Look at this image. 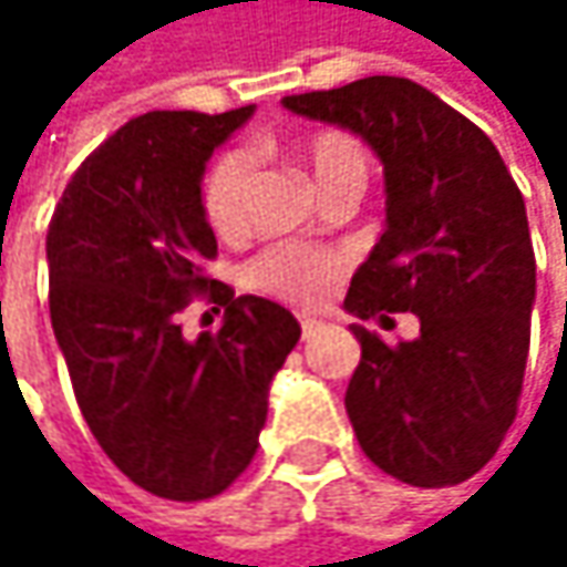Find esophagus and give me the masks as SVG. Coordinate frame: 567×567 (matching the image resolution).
I'll return each mask as SVG.
<instances>
[{
  "label": "esophagus",
  "mask_w": 567,
  "mask_h": 567,
  "mask_svg": "<svg viewBox=\"0 0 567 567\" xmlns=\"http://www.w3.org/2000/svg\"><path fill=\"white\" fill-rule=\"evenodd\" d=\"M298 324H301V338H315V334L321 331V321H318V318H311V315H301V318H298Z\"/></svg>",
  "instance_id": "esophagus-1"
}]
</instances>
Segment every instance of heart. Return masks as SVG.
I'll list each match as a JSON object with an SVG mask.
<instances>
[{
    "mask_svg": "<svg viewBox=\"0 0 567 567\" xmlns=\"http://www.w3.org/2000/svg\"><path fill=\"white\" fill-rule=\"evenodd\" d=\"M295 161L311 176L321 196L338 189H368L371 179V157L364 144L334 127L308 131L291 144ZM246 193H249V157L243 151L219 154L199 183V206L206 223L219 236H236L246 226ZM348 269L344 252L305 243H279L256 256L246 269L252 288L282 298L291 305H315L321 301L331 285Z\"/></svg>",
    "mask_w": 567,
    "mask_h": 567,
    "instance_id": "1",
    "label": "heart"
}]
</instances>
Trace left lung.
Masks as SVG:
<instances>
[{
    "mask_svg": "<svg viewBox=\"0 0 567 567\" xmlns=\"http://www.w3.org/2000/svg\"><path fill=\"white\" fill-rule=\"evenodd\" d=\"M282 104L361 134L384 164L388 229L344 308L381 324L394 311L420 318V334L396 344L351 324L361 364L344 406L358 443L400 483L456 486L496 456L518 410L535 301L525 199L496 144L410 78Z\"/></svg>",
    "mask_w": 567,
    "mask_h": 567,
    "instance_id": "8db88e82",
    "label": "left lung"
}]
</instances>
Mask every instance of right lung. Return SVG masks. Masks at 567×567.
Returning <instances> with one entry per match:
<instances>
[{"mask_svg": "<svg viewBox=\"0 0 567 567\" xmlns=\"http://www.w3.org/2000/svg\"><path fill=\"white\" fill-rule=\"evenodd\" d=\"M151 111L114 131L64 186L49 223V308L81 416L141 489L199 503L256 456L269 384L298 344L295 315L203 276L216 236L199 206L213 151L246 121ZM203 293L227 311L186 342L175 315Z\"/></svg>", "mask_w": 567, "mask_h": 567, "instance_id": "1", "label": "right lung"}]
</instances>
